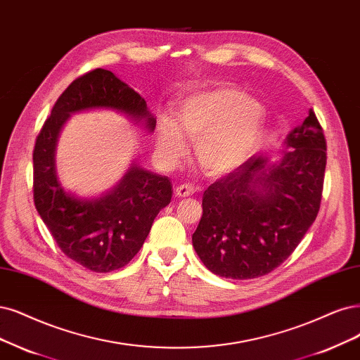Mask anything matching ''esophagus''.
I'll return each instance as SVG.
<instances>
[{
	"label": "esophagus",
	"mask_w": 360,
	"mask_h": 360,
	"mask_svg": "<svg viewBox=\"0 0 360 360\" xmlns=\"http://www.w3.org/2000/svg\"><path fill=\"white\" fill-rule=\"evenodd\" d=\"M194 191H195L194 185H191V184H182V185H179V187H176L175 194L182 198V197H190V195H193Z\"/></svg>",
	"instance_id": "obj_1"
}]
</instances>
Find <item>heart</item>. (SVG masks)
<instances>
[{
	"mask_svg": "<svg viewBox=\"0 0 360 360\" xmlns=\"http://www.w3.org/2000/svg\"><path fill=\"white\" fill-rule=\"evenodd\" d=\"M265 117L267 112L258 99L227 84L194 93L176 111L184 133L197 142L198 162L215 175L242 166L257 150ZM180 129L167 117L158 126V151L170 163L178 162L188 150Z\"/></svg>",
	"mask_w": 360,
	"mask_h": 360,
	"instance_id": "heart-1",
	"label": "heart"
}]
</instances>
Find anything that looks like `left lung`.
Here are the masks:
<instances>
[{
  "mask_svg": "<svg viewBox=\"0 0 360 360\" xmlns=\"http://www.w3.org/2000/svg\"><path fill=\"white\" fill-rule=\"evenodd\" d=\"M290 151L264 155L217 179L203 194L193 246L221 277L245 281L271 273L300 245L321 209L326 139L313 110L286 141Z\"/></svg>",
  "mask_w": 360,
  "mask_h": 360,
  "instance_id": "left-lung-1",
  "label": "left lung"
}]
</instances>
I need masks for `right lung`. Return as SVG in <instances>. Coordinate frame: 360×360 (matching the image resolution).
I'll list each match as a JSON object with an SVG mask.
<instances>
[{"instance_id":"1","label":"right lung","mask_w":360,"mask_h":360,"mask_svg":"<svg viewBox=\"0 0 360 360\" xmlns=\"http://www.w3.org/2000/svg\"><path fill=\"white\" fill-rule=\"evenodd\" d=\"M108 108L124 112L150 131L155 118L145 99L111 71L93 70L66 87L39 130L34 162V203L63 254L96 273L127 265L142 248L154 218L170 203L172 184L133 163L112 191L83 200L66 193L56 176L55 150L72 112Z\"/></svg>"}]
</instances>
